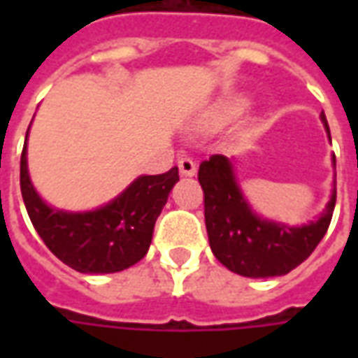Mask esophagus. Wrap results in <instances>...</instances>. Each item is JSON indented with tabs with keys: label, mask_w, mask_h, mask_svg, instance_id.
<instances>
[{
	"label": "esophagus",
	"mask_w": 358,
	"mask_h": 358,
	"mask_svg": "<svg viewBox=\"0 0 358 358\" xmlns=\"http://www.w3.org/2000/svg\"><path fill=\"white\" fill-rule=\"evenodd\" d=\"M178 169L180 174L186 176V178H192V176L197 174V164H195V161H192V159H187V157H182V159H180Z\"/></svg>",
	"instance_id": "34e87169"
}]
</instances>
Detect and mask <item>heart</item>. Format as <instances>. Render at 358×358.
<instances>
[{
	"instance_id": "b5f03b06",
	"label": "heart",
	"mask_w": 358,
	"mask_h": 358,
	"mask_svg": "<svg viewBox=\"0 0 358 358\" xmlns=\"http://www.w3.org/2000/svg\"><path fill=\"white\" fill-rule=\"evenodd\" d=\"M249 107L248 95H226L220 97L207 109V120L213 124H224L232 118L240 117Z\"/></svg>"
}]
</instances>
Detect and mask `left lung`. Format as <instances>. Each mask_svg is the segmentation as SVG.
<instances>
[{"label": "left lung", "instance_id": "left-lung-1", "mask_svg": "<svg viewBox=\"0 0 358 358\" xmlns=\"http://www.w3.org/2000/svg\"><path fill=\"white\" fill-rule=\"evenodd\" d=\"M328 140L330 128L320 115ZM336 169V157L331 155ZM205 194V226L210 251L226 268L245 278L284 276L320 243L336 207V182L324 210L307 224L289 226L259 215L240 186L232 159L213 155L199 164Z\"/></svg>", "mask_w": 358, "mask_h": 358}]
</instances>
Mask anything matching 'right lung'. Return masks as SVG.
<instances>
[{
	"label": "right lung",
	"instance_id": "add662e5",
	"mask_svg": "<svg viewBox=\"0 0 358 358\" xmlns=\"http://www.w3.org/2000/svg\"><path fill=\"white\" fill-rule=\"evenodd\" d=\"M28 132L20 155V192L36 232L51 253L82 274L120 272L148 255L157 217L180 180L178 166L164 174H141L97 209H59L38 194L30 180Z\"/></svg>",
	"mask_w": 358,
	"mask_h": 358
}]
</instances>
